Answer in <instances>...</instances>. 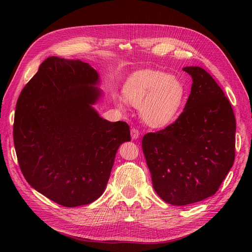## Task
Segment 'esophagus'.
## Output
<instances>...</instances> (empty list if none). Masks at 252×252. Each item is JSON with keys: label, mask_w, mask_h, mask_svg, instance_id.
Wrapping results in <instances>:
<instances>
[{"label": "esophagus", "mask_w": 252, "mask_h": 252, "mask_svg": "<svg viewBox=\"0 0 252 252\" xmlns=\"http://www.w3.org/2000/svg\"><path fill=\"white\" fill-rule=\"evenodd\" d=\"M130 136H131V139H133V140H137L140 136L139 130L136 129V128H131L130 129Z\"/></svg>", "instance_id": "obj_1"}]
</instances>
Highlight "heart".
I'll use <instances>...</instances> for the list:
<instances>
[{
	"mask_svg": "<svg viewBox=\"0 0 252 252\" xmlns=\"http://www.w3.org/2000/svg\"><path fill=\"white\" fill-rule=\"evenodd\" d=\"M123 94L128 104L140 108L145 123L152 127H161L173 122L179 112L185 97V87L174 74L146 68L127 77ZM125 101L121 97L115 99L116 106L122 110L126 109Z\"/></svg>",
	"mask_w": 252,
	"mask_h": 252,
	"instance_id": "1",
	"label": "heart"
}]
</instances>
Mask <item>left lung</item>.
<instances>
[{"instance_id": "left-lung-1", "label": "left lung", "mask_w": 252, "mask_h": 252, "mask_svg": "<svg viewBox=\"0 0 252 252\" xmlns=\"http://www.w3.org/2000/svg\"><path fill=\"white\" fill-rule=\"evenodd\" d=\"M183 70L193 82L184 111L173 125L142 141L153 188L171 205L215 195L235 159L236 119L228 98L203 68Z\"/></svg>"}]
</instances>
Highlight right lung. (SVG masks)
I'll list each match as a JSON object with an SVG mask.
<instances>
[{
  "mask_svg": "<svg viewBox=\"0 0 252 252\" xmlns=\"http://www.w3.org/2000/svg\"><path fill=\"white\" fill-rule=\"evenodd\" d=\"M99 73L89 63L52 56L19 96L13 138L31 186L65 207L87 205L105 191L116 152L130 141L125 122L101 117Z\"/></svg>",
  "mask_w": 252,
  "mask_h": 252,
  "instance_id": "1",
  "label": "right lung"
}]
</instances>
